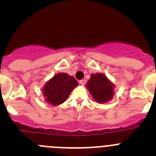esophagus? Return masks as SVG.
Here are the masks:
<instances>
[{"label":"esophagus","mask_w":156,"mask_h":156,"mask_svg":"<svg viewBox=\"0 0 156 156\" xmlns=\"http://www.w3.org/2000/svg\"><path fill=\"white\" fill-rule=\"evenodd\" d=\"M79 83L81 84V85H84V84H86V80L84 79H82V80H80L79 81Z\"/></svg>","instance_id":"obj_1"}]
</instances>
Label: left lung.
<instances>
[{
    "label": "left lung",
    "instance_id": "8db88e82",
    "mask_svg": "<svg viewBox=\"0 0 156 156\" xmlns=\"http://www.w3.org/2000/svg\"><path fill=\"white\" fill-rule=\"evenodd\" d=\"M87 87L94 100L100 103H106L114 95L112 84L106 76L100 73L91 75Z\"/></svg>",
    "mask_w": 156,
    "mask_h": 156
}]
</instances>
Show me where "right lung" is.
<instances>
[{
  "instance_id": "1",
  "label": "right lung",
  "mask_w": 156,
  "mask_h": 156,
  "mask_svg": "<svg viewBox=\"0 0 156 156\" xmlns=\"http://www.w3.org/2000/svg\"><path fill=\"white\" fill-rule=\"evenodd\" d=\"M78 85L75 78L67 73L54 75L44 87L45 100L53 106L62 104L66 100L72 90Z\"/></svg>"
}]
</instances>
